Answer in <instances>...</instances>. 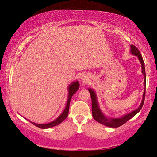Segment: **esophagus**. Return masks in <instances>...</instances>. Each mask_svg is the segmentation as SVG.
Returning <instances> with one entry per match:
<instances>
[{"label":"esophagus","mask_w":157,"mask_h":157,"mask_svg":"<svg viewBox=\"0 0 157 157\" xmlns=\"http://www.w3.org/2000/svg\"><path fill=\"white\" fill-rule=\"evenodd\" d=\"M82 80H83V81H87L88 79H86V78H82Z\"/></svg>","instance_id":"1"}]
</instances>
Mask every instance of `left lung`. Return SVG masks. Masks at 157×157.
Returning a JSON list of instances; mask_svg holds the SVG:
<instances>
[{
	"instance_id": "left-lung-1",
	"label": "left lung",
	"mask_w": 157,
	"mask_h": 157,
	"mask_svg": "<svg viewBox=\"0 0 157 157\" xmlns=\"http://www.w3.org/2000/svg\"><path fill=\"white\" fill-rule=\"evenodd\" d=\"M131 52L132 54H133L134 56H137L138 60H139L140 63L141 64V70H142V74L144 76V86H145V89H144V91L143 94V99H142L141 103L140 105L138 108H137L135 110L131 112V113H128L127 115H125L122 117H119V118H109V117H106L104 115L102 112L99 108V104L97 102V95L95 91L89 88L88 90L90 93L91 98V110H92V116L94 119L95 121L98 122V123L102 124L104 125L107 126V127L110 128H118L120 126H121L123 124H125L128 121H129L130 119H131L132 117H134L138 112L141 110V109L143 107L144 103V99H145V94H146V73H145V66H144V62L142 58L141 52H139L138 49L134 45H131Z\"/></svg>"
}]
</instances>
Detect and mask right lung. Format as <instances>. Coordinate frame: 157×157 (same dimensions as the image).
<instances>
[{
    "instance_id": "obj_1",
    "label": "right lung",
    "mask_w": 157,
    "mask_h": 157,
    "mask_svg": "<svg viewBox=\"0 0 157 157\" xmlns=\"http://www.w3.org/2000/svg\"><path fill=\"white\" fill-rule=\"evenodd\" d=\"M78 88H79V83L78 81H74V82H73L72 83H71V84L69 85V86L68 88V100H67L66 108H65L63 112L61 113V115L59 116L58 117H57V118L54 121L51 122V123H47V124H37V123H33V122H31V121L30 122H31L33 125L36 126V127L42 128V129H46V128H50L54 127V126L59 125V124L62 123V122L67 117H68V111H69V105H70V101H71V97H73V95H74L77 91H78Z\"/></svg>"
}]
</instances>
